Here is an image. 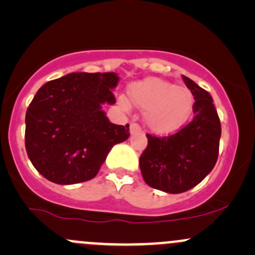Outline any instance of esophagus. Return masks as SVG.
<instances>
[{"label": "esophagus", "instance_id": "34e87169", "mask_svg": "<svg viewBox=\"0 0 255 255\" xmlns=\"http://www.w3.org/2000/svg\"><path fill=\"white\" fill-rule=\"evenodd\" d=\"M129 132L130 134H134V133H138V132H142V128H140V126L138 125V123H130V127H129Z\"/></svg>", "mask_w": 255, "mask_h": 255}]
</instances>
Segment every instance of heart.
Returning a JSON list of instances; mask_svg holds the SVG:
<instances>
[{
	"label": "heart",
	"mask_w": 255,
	"mask_h": 255,
	"mask_svg": "<svg viewBox=\"0 0 255 255\" xmlns=\"http://www.w3.org/2000/svg\"><path fill=\"white\" fill-rule=\"evenodd\" d=\"M129 101L144 111V121L153 132H173L190 117L194 107V95L187 87L175 86L160 78H146L127 87ZM122 109L127 102L120 100Z\"/></svg>",
	"instance_id": "1"
}]
</instances>
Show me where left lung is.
<instances>
[{"label": "left lung", "mask_w": 255, "mask_h": 255, "mask_svg": "<svg viewBox=\"0 0 255 255\" xmlns=\"http://www.w3.org/2000/svg\"><path fill=\"white\" fill-rule=\"evenodd\" d=\"M194 95L195 117L175 134H146L148 145L139 158L144 181L169 194H181L196 186L215 166L218 158L221 122L206 90L182 76Z\"/></svg>", "instance_id": "left-lung-1"}]
</instances>
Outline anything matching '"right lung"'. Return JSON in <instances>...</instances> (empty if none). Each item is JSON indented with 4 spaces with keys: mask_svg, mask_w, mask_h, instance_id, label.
I'll use <instances>...</instances> for the list:
<instances>
[{
    "mask_svg": "<svg viewBox=\"0 0 255 255\" xmlns=\"http://www.w3.org/2000/svg\"><path fill=\"white\" fill-rule=\"evenodd\" d=\"M115 73H71L43 85L25 113V150L49 181L71 185L94 179L129 125H113L102 111L116 104Z\"/></svg>",
    "mask_w": 255,
    "mask_h": 255,
    "instance_id": "add662e5",
    "label": "right lung"
}]
</instances>
